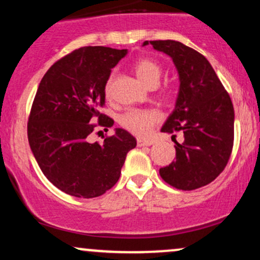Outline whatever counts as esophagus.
Segmentation results:
<instances>
[{
    "mask_svg": "<svg viewBox=\"0 0 260 260\" xmlns=\"http://www.w3.org/2000/svg\"><path fill=\"white\" fill-rule=\"evenodd\" d=\"M151 144H154V142L150 139H137V145L138 147H149Z\"/></svg>",
    "mask_w": 260,
    "mask_h": 260,
    "instance_id": "34e87169",
    "label": "esophagus"
}]
</instances>
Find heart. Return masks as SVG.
<instances>
[{
	"mask_svg": "<svg viewBox=\"0 0 260 260\" xmlns=\"http://www.w3.org/2000/svg\"><path fill=\"white\" fill-rule=\"evenodd\" d=\"M134 71L138 78L145 83L148 86H156L159 84L161 76H162V68L154 59L143 57L137 59L134 63ZM112 77L107 79L105 85V94L109 96L111 94ZM160 120L159 113L154 110H128L120 116V124L131 133L136 136L144 137L150 132L151 127H154Z\"/></svg>",
	"mask_w": 260,
	"mask_h": 260,
	"instance_id": "obj_1",
	"label": "heart"
}]
</instances>
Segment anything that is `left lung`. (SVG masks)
I'll return each instance as SVG.
<instances>
[{
  "instance_id": "obj_1",
  "label": "left lung",
  "mask_w": 260,
  "mask_h": 260,
  "mask_svg": "<svg viewBox=\"0 0 260 260\" xmlns=\"http://www.w3.org/2000/svg\"><path fill=\"white\" fill-rule=\"evenodd\" d=\"M149 44L172 58L180 76L175 110L161 132L181 131L184 140H175L176 160L160 169L161 178L182 190L207 186L226 168L234 147L231 98L202 53L175 40L143 43Z\"/></svg>"
}]
</instances>
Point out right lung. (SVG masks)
Wrapping results in <instances>:
<instances>
[{
    "label": "right lung",
    "mask_w": 260,
    "mask_h": 260,
    "mask_svg": "<svg viewBox=\"0 0 260 260\" xmlns=\"http://www.w3.org/2000/svg\"><path fill=\"white\" fill-rule=\"evenodd\" d=\"M127 50L86 46L49 68L39 84L28 120V139L39 168L53 186L78 198H95L116 184L137 140L122 128L91 143L96 127H112L99 111L111 68ZM95 119L98 124H91Z\"/></svg>",
    "instance_id": "1"
}]
</instances>
